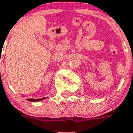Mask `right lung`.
Wrapping results in <instances>:
<instances>
[{
	"label": "right lung",
	"mask_w": 133,
	"mask_h": 133,
	"mask_svg": "<svg viewBox=\"0 0 133 133\" xmlns=\"http://www.w3.org/2000/svg\"><path fill=\"white\" fill-rule=\"evenodd\" d=\"M46 99V97L42 98V99H28L27 100L31 102H39V101H42V100H44V99Z\"/></svg>",
	"instance_id": "1"
}]
</instances>
